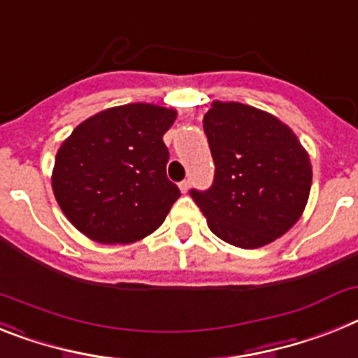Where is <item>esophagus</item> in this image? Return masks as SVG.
<instances>
[{
    "label": "esophagus",
    "instance_id": "34e87169",
    "mask_svg": "<svg viewBox=\"0 0 358 358\" xmlns=\"http://www.w3.org/2000/svg\"><path fill=\"white\" fill-rule=\"evenodd\" d=\"M179 190H181L182 194H188V190H190V181H188V179H185L182 182H179Z\"/></svg>",
    "mask_w": 358,
    "mask_h": 358
}]
</instances>
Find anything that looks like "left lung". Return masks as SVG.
Segmentation results:
<instances>
[{"instance_id":"8db88e82","label":"left lung","mask_w":358,"mask_h":358,"mask_svg":"<svg viewBox=\"0 0 358 358\" xmlns=\"http://www.w3.org/2000/svg\"><path fill=\"white\" fill-rule=\"evenodd\" d=\"M203 127L215 163L208 192L192 199L224 243L255 250L301 219L311 190V161L292 128L255 106L213 101Z\"/></svg>"}]
</instances>
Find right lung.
Wrapping results in <instances>:
<instances>
[{
  "label": "right lung",
  "instance_id": "obj_1",
  "mask_svg": "<svg viewBox=\"0 0 358 358\" xmlns=\"http://www.w3.org/2000/svg\"><path fill=\"white\" fill-rule=\"evenodd\" d=\"M176 108L130 103L85 119L61 143L52 190L72 224L101 244H130L163 224L179 188L163 136Z\"/></svg>",
  "mask_w": 358,
  "mask_h": 358
}]
</instances>
